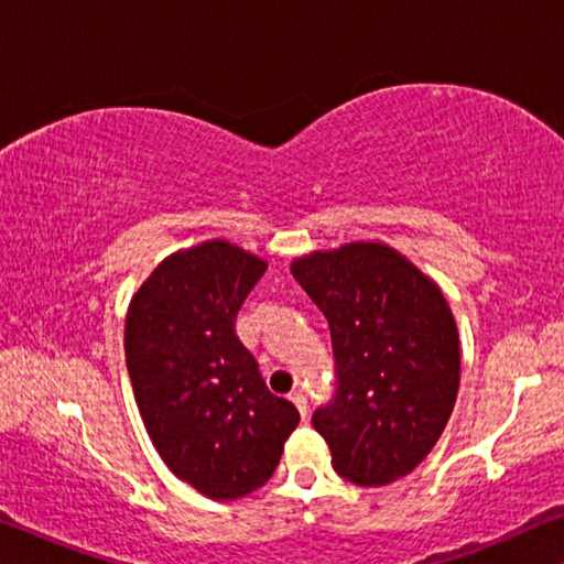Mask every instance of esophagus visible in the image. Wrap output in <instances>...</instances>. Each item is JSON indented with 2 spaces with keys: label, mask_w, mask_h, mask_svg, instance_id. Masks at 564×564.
<instances>
[{
  "label": "esophagus",
  "mask_w": 564,
  "mask_h": 564,
  "mask_svg": "<svg viewBox=\"0 0 564 564\" xmlns=\"http://www.w3.org/2000/svg\"><path fill=\"white\" fill-rule=\"evenodd\" d=\"M291 400H293V405L299 408V413H301V417H308V400H306V394H301V392H293L291 394Z\"/></svg>",
  "instance_id": "34e87169"
}]
</instances>
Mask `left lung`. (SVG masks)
Returning a JSON list of instances; mask_svg holds the SVG:
<instances>
[{
	"instance_id": "1",
	"label": "left lung",
	"mask_w": 564,
	"mask_h": 564,
	"mask_svg": "<svg viewBox=\"0 0 564 564\" xmlns=\"http://www.w3.org/2000/svg\"><path fill=\"white\" fill-rule=\"evenodd\" d=\"M332 329L339 390L311 423L334 470L359 486L408 476L456 405L460 341L438 283L384 246L357 240L291 263Z\"/></svg>"
}]
</instances>
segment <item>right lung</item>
<instances>
[{"mask_svg": "<svg viewBox=\"0 0 564 564\" xmlns=\"http://www.w3.org/2000/svg\"><path fill=\"white\" fill-rule=\"evenodd\" d=\"M265 268L228 240H205L166 256L126 311V367L149 438L176 478L215 501L260 489L301 420L235 336Z\"/></svg>", "mask_w": 564, "mask_h": 564, "instance_id": "right-lung-1", "label": "right lung"}]
</instances>
